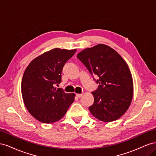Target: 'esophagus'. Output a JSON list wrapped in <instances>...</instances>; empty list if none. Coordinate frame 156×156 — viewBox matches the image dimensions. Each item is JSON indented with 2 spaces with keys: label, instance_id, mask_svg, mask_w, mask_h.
<instances>
[{
  "label": "esophagus",
  "instance_id": "1",
  "mask_svg": "<svg viewBox=\"0 0 156 156\" xmlns=\"http://www.w3.org/2000/svg\"><path fill=\"white\" fill-rule=\"evenodd\" d=\"M76 96L77 98H81L83 96V94H76Z\"/></svg>",
  "mask_w": 156,
  "mask_h": 156
}]
</instances>
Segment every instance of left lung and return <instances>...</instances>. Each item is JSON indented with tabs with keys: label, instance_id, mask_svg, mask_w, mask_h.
Segmentation results:
<instances>
[{
	"label": "left lung",
	"instance_id": "8db88e82",
	"mask_svg": "<svg viewBox=\"0 0 156 156\" xmlns=\"http://www.w3.org/2000/svg\"><path fill=\"white\" fill-rule=\"evenodd\" d=\"M77 56L99 84L92 92L94 101L88 107L90 112L103 122L119 119L133 98V83L128 66L117 52L103 44L84 49ZM94 75L99 79H94Z\"/></svg>",
	"mask_w": 156,
	"mask_h": 156
}]
</instances>
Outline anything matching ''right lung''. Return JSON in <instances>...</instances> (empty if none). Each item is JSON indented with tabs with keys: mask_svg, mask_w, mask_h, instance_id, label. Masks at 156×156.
<instances>
[{
	"mask_svg": "<svg viewBox=\"0 0 156 156\" xmlns=\"http://www.w3.org/2000/svg\"><path fill=\"white\" fill-rule=\"evenodd\" d=\"M76 49L56 48L46 52L28 66L23 74L21 93L31 115L45 124L53 123L64 116L74 101V94L56 88L62 81V71Z\"/></svg>",
	"mask_w": 156,
	"mask_h": 156,
	"instance_id": "right-lung-1",
	"label": "right lung"
}]
</instances>
